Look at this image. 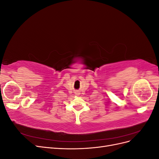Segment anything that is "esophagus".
<instances>
[{
	"instance_id": "34e87169",
	"label": "esophagus",
	"mask_w": 159,
	"mask_h": 159,
	"mask_svg": "<svg viewBox=\"0 0 159 159\" xmlns=\"http://www.w3.org/2000/svg\"><path fill=\"white\" fill-rule=\"evenodd\" d=\"M76 94H79V93H76Z\"/></svg>"
}]
</instances>
